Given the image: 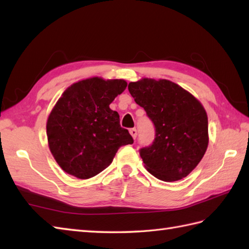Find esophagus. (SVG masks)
I'll list each match as a JSON object with an SVG mask.
<instances>
[{
  "label": "esophagus",
  "instance_id": "34e87169",
  "mask_svg": "<svg viewBox=\"0 0 249 249\" xmlns=\"http://www.w3.org/2000/svg\"><path fill=\"white\" fill-rule=\"evenodd\" d=\"M130 134L132 135V138L135 140L136 139V135H138V130H136L135 128L130 129Z\"/></svg>",
  "mask_w": 249,
  "mask_h": 249
}]
</instances>
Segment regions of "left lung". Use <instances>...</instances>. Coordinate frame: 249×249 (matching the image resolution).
Wrapping results in <instances>:
<instances>
[{"label":"left lung","instance_id":"1","mask_svg":"<svg viewBox=\"0 0 249 249\" xmlns=\"http://www.w3.org/2000/svg\"><path fill=\"white\" fill-rule=\"evenodd\" d=\"M128 89L155 126L154 142L140 149L146 169L164 181L186 177L199 164L209 144L205 109L170 80L144 78L130 83Z\"/></svg>","mask_w":249,"mask_h":249}]
</instances>
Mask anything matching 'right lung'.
<instances>
[{
  "instance_id": "1",
  "label": "right lung",
  "mask_w": 249,
  "mask_h": 249,
  "mask_svg": "<svg viewBox=\"0 0 249 249\" xmlns=\"http://www.w3.org/2000/svg\"><path fill=\"white\" fill-rule=\"evenodd\" d=\"M125 87L123 79L93 77L73 84L61 95L46 129L50 151L68 174L93 177L111 163L121 146L133 144L119 114L109 108Z\"/></svg>"
}]
</instances>
